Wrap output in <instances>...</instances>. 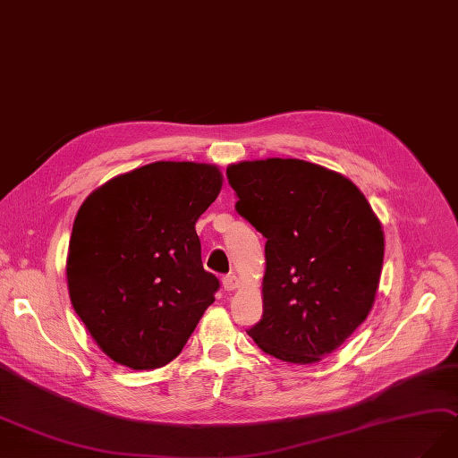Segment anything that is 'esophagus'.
Listing matches in <instances>:
<instances>
[{
	"label": "esophagus",
	"mask_w": 458,
	"mask_h": 458,
	"mask_svg": "<svg viewBox=\"0 0 458 458\" xmlns=\"http://www.w3.org/2000/svg\"><path fill=\"white\" fill-rule=\"evenodd\" d=\"M238 284H240V281H238V277H235L233 274L223 277V286H225V291H228V293L238 289Z\"/></svg>",
	"instance_id": "34e87169"
}]
</instances>
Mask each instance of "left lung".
I'll use <instances>...</instances> for the list:
<instances>
[{"instance_id": "1", "label": "left lung", "mask_w": 458, "mask_h": 458, "mask_svg": "<svg viewBox=\"0 0 458 458\" xmlns=\"http://www.w3.org/2000/svg\"><path fill=\"white\" fill-rule=\"evenodd\" d=\"M235 211L266 238L264 313L247 334L267 354L313 364L340 347L376 301L385 235L342 174L296 158L232 164Z\"/></svg>"}]
</instances>
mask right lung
I'll return each mask as SVG.
<instances>
[{
  "instance_id": "add662e5",
  "label": "right lung",
  "mask_w": 458,
  "mask_h": 458,
  "mask_svg": "<svg viewBox=\"0 0 458 458\" xmlns=\"http://www.w3.org/2000/svg\"><path fill=\"white\" fill-rule=\"evenodd\" d=\"M223 189L216 165L155 162L118 175L81 206L67 252L73 310L116 364L155 369L189 342L218 291L196 220Z\"/></svg>"
}]
</instances>
